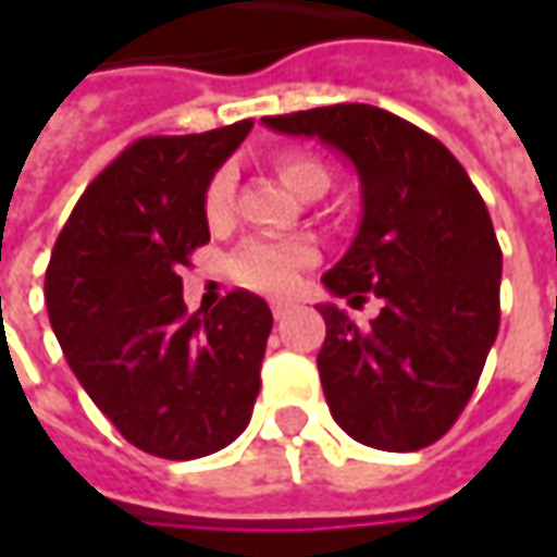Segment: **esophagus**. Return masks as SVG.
Here are the masks:
<instances>
[{"mask_svg":"<svg viewBox=\"0 0 557 557\" xmlns=\"http://www.w3.org/2000/svg\"><path fill=\"white\" fill-rule=\"evenodd\" d=\"M288 312H290V304H285V300H272V315H275L278 322H282Z\"/></svg>","mask_w":557,"mask_h":557,"instance_id":"34e87169","label":"esophagus"}]
</instances>
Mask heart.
Here are the masks:
<instances>
[{"label":"heart","instance_id":"b5f03b06","mask_svg":"<svg viewBox=\"0 0 557 557\" xmlns=\"http://www.w3.org/2000/svg\"><path fill=\"white\" fill-rule=\"evenodd\" d=\"M275 170H278L282 183L294 188L297 195L307 191L310 185H329L325 166L315 158H307V154H282L275 161ZM232 198H235V173L223 166L213 173V180L203 188L207 223H225L232 213ZM315 257H319V247L312 238H304V235L300 238H250L228 260V272L235 282H242L247 288L285 294L297 285V275L315 263Z\"/></svg>","mask_w":557,"mask_h":557}]
</instances>
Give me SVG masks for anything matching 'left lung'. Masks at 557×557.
Returning a JSON list of instances; mask_svg holds the SVG:
<instances>
[{
    "mask_svg": "<svg viewBox=\"0 0 557 557\" xmlns=\"http://www.w3.org/2000/svg\"><path fill=\"white\" fill-rule=\"evenodd\" d=\"M269 129L332 145L356 166L362 220L322 285L362 304L381 297L369 329L319 304V377L334 421L384 453L437 443L478 387L499 332L503 250L486 203L449 148L372 104H332Z\"/></svg>",
    "mask_w": 557,
    "mask_h": 557,
    "instance_id": "left-lung-1",
    "label": "left lung"
}]
</instances>
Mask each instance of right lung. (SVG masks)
<instances>
[{
    "label": "right lung",
    "mask_w": 557,
    "mask_h": 557,
    "mask_svg": "<svg viewBox=\"0 0 557 557\" xmlns=\"http://www.w3.org/2000/svg\"><path fill=\"white\" fill-rule=\"evenodd\" d=\"M250 126L133 141L83 191L46 269L49 322L76 381L123 437L161 459L228 446L260 394L267 300L232 290L191 315L180 278L210 242L203 188Z\"/></svg>",
    "instance_id": "1"
}]
</instances>
